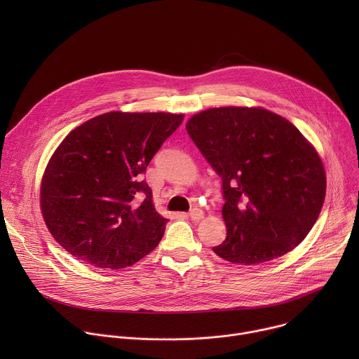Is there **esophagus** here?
Here are the masks:
<instances>
[{"instance_id": "esophagus-1", "label": "esophagus", "mask_w": 359, "mask_h": 359, "mask_svg": "<svg viewBox=\"0 0 359 359\" xmlns=\"http://www.w3.org/2000/svg\"><path fill=\"white\" fill-rule=\"evenodd\" d=\"M203 216H204V213H203V210H200V209H193V210H190V213H189V217H190L191 220H194V222L201 220Z\"/></svg>"}]
</instances>
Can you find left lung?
<instances>
[{
	"label": "left lung",
	"mask_w": 359,
	"mask_h": 359,
	"mask_svg": "<svg viewBox=\"0 0 359 359\" xmlns=\"http://www.w3.org/2000/svg\"><path fill=\"white\" fill-rule=\"evenodd\" d=\"M222 177L227 236L222 259L252 266L291 251L316 224L325 198L317 150L285 118L263 108H212L186 123Z\"/></svg>",
	"instance_id": "left-lung-1"
}]
</instances>
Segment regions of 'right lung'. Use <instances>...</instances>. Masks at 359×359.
<instances>
[{
	"label": "right lung",
	"instance_id": "add662e5",
	"mask_svg": "<svg viewBox=\"0 0 359 359\" xmlns=\"http://www.w3.org/2000/svg\"><path fill=\"white\" fill-rule=\"evenodd\" d=\"M183 118L109 112L62 140L41 182L42 216L61 247L86 264L119 270L159 244L168 219L142 175Z\"/></svg>",
	"mask_w": 359,
	"mask_h": 359
}]
</instances>
